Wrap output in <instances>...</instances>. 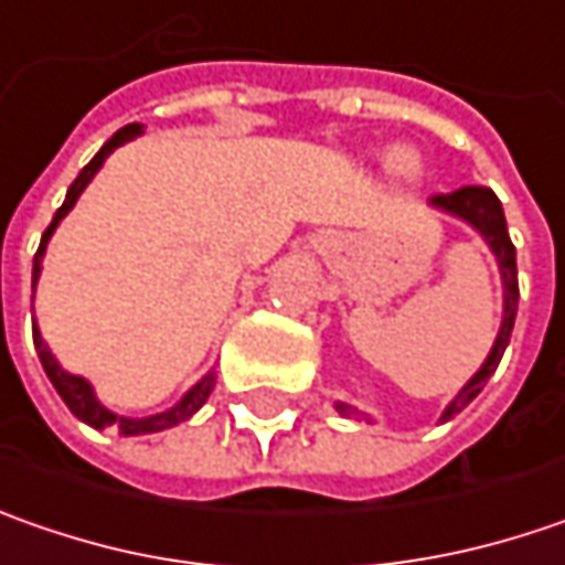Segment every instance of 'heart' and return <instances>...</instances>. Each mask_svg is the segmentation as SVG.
<instances>
[{"instance_id":"obj_1","label":"heart","mask_w":565,"mask_h":565,"mask_svg":"<svg viewBox=\"0 0 565 565\" xmlns=\"http://www.w3.org/2000/svg\"><path fill=\"white\" fill-rule=\"evenodd\" d=\"M392 170L398 173V177H407V180H414L417 173H420V158L411 151V148H398L395 154H392Z\"/></svg>"}]
</instances>
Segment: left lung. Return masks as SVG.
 I'll list each match as a JSON object with an SVG mask.
<instances>
[{"label": "left lung", "mask_w": 565, "mask_h": 565, "mask_svg": "<svg viewBox=\"0 0 565 565\" xmlns=\"http://www.w3.org/2000/svg\"><path fill=\"white\" fill-rule=\"evenodd\" d=\"M429 205L446 211V214H455V217H461V221H468V224L487 239V246L493 249V256L500 262V275H503V326H500V334H497V341H493V351L487 354L483 366H480L478 373L468 380V385L455 395L452 405L443 411V420H449V417H455L458 411H465V407L478 398L480 388H483L487 380L497 373V366H500V360H503L505 344H509V338H512V326H515V312H519V271H515V246H512L509 231H505L503 205H500V199L493 195V189H483V185H461V189L446 192V195H433ZM334 407H338L341 414H354V407L351 405H341V402H338Z\"/></svg>", "instance_id": "obj_1"}]
</instances>
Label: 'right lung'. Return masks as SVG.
Returning <instances> with one entry per match:
<instances>
[{"instance_id": "obj_1", "label": "right lung", "mask_w": 565, "mask_h": 565, "mask_svg": "<svg viewBox=\"0 0 565 565\" xmlns=\"http://www.w3.org/2000/svg\"><path fill=\"white\" fill-rule=\"evenodd\" d=\"M141 132V126L132 122V126H122L116 136L90 158L85 170L75 177V183L68 185V192H65V202H62V209L53 214V221H50V227L43 231L40 236V249L38 256H34V278H31V287H38V278H40V262H43V253H46V243H50V236L53 231L60 227V221L68 214V211L75 209V202H78V195L85 192V185L94 180V173L104 167V160L110 158L113 151L119 148V145H126V141H132V138ZM34 348H38L40 354V363H43V370H46V376L53 382V388L60 392V398L68 405V411L78 417V420H85L87 427L94 429H104V427H116L122 436H141V433H160V429L167 427H177V424H183L189 420L199 407L209 402L211 388H214V373L209 376H202V380L195 382L189 392H185L183 398L177 402L173 407H167V411H160V414H151V417H119V414H113L107 407L97 402V395H94V388H90V382L82 380V376H72V373H65L60 366V360L50 354V348H46V341H43V334L40 329L34 326Z\"/></svg>"}]
</instances>
